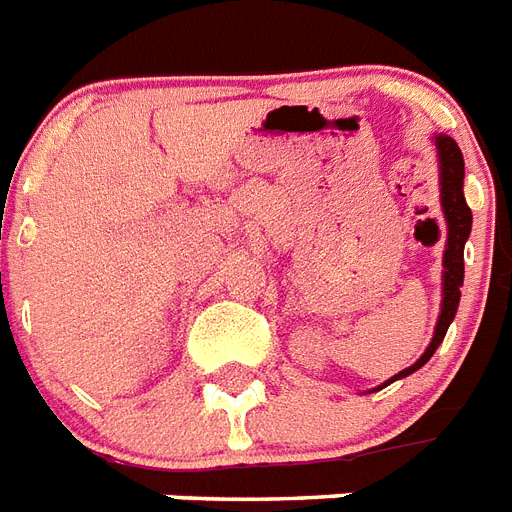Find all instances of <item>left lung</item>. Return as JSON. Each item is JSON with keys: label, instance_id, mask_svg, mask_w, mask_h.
<instances>
[{"label": "left lung", "instance_id": "obj_1", "mask_svg": "<svg viewBox=\"0 0 512 512\" xmlns=\"http://www.w3.org/2000/svg\"><path fill=\"white\" fill-rule=\"evenodd\" d=\"M436 147H439V163H441V211L447 219V251H444V298H441V314L436 322V333H433L431 346L425 349L423 357L412 367L402 370L399 375L388 380L394 383L399 378H407L410 372L420 370V367L433 357V351L439 349V343L447 335L449 322L455 320L457 304H460V288H463V275H465V240L470 235V224H473V214H470L468 203L463 195V179H465V161L460 147L452 137L439 134L436 137ZM383 383V386H388Z\"/></svg>", "mask_w": 512, "mask_h": 512}]
</instances>
